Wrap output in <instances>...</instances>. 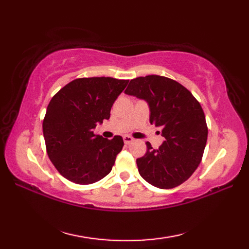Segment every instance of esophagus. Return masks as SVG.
I'll use <instances>...</instances> for the list:
<instances>
[{
  "instance_id": "obj_1",
  "label": "esophagus",
  "mask_w": 249,
  "mask_h": 249,
  "mask_svg": "<svg viewBox=\"0 0 249 249\" xmlns=\"http://www.w3.org/2000/svg\"><path fill=\"white\" fill-rule=\"evenodd\" d=\"M123 140H124V143L125 144H129V143H131V142L134 141V138H133V137H130V136H124L123 137Z\"/></svg>"
}]
</instances>
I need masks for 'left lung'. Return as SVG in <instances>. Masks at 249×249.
Segmentation results:
<instances>
[{
	"mask_svg": "<svg viewBox=\"0 0 249 249\" xmlns=\"http://www.w3.org/2000/svg\"><path fill=\"white\" fill-rule=\"evenodd\" d=\"M125 93L149 104L151 124L166 139L158 149L146 142V153L137 160L140 176L161 189L178 186L198 168L208 139L200 103L181 83L157 75L133 79Z\"/></svg>",
	"mask_w": 249,
	"mask_h": 249,
	"instance_id": "obj_1",
	"label": "left lung"
}]
</instances>
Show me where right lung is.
Instances as JSON below:
<instances>
[{"mask_svg": "<svg viewBox=\"0 0 249 249\" xmlns=\"http://www.w3.org/2000/svg\"><path fill=\"white\" fill-rule=\"evenodd\" d=\"M127 83L111 77L78 78L50 100L43 122L47 154L68 181L93 184L110 173L123 138L106 139L93 129L109 120L111 107Z\"/></svg>", "mask_w": 249, "mask_h": 249, "instance_id": "add662e5", "label": "right lung"}]
</instances>
